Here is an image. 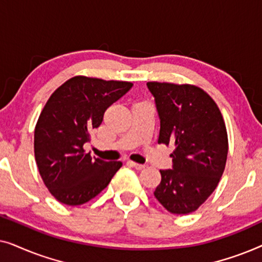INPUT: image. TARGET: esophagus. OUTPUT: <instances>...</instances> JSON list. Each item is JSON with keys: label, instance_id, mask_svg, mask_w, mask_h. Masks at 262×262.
Masks as SVG:
<instances>
[{"label": "esophagus", "instance_id": "1", "mask_svg": "<svg viewBox=\"0 0 262 262\" xmlns=\"http://www.w3.org/2000/svg\"><path fill=\"white\" fill-rule=\"evenodd\" d=\"M127 164H128V166H131V167L136 168V169H138V170H142V169H144V168H145L144 164H139V163L132 162V161H128Z\"/></svg>", "mask_w": 262, "mask_h": 262}]
</instances>
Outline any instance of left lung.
<instances>
[{"label": "left lung", "mask_w": 262, "mask_h": 262, "mask_svg": "<svg viewBox=\"0 0 262 262\" xmlns=\"http://www.w3.org/2000/svg\"><path fill=\"white\" fill-rule=\"evenodd\" d=\"M160 117L159 144H173V169L160 170L154 195L164 209L187 214L212 194L228 156L227 127L213 99L192 84L148 82Z\"/></svg>", "instance_id": "obj_1"}]
</instances>
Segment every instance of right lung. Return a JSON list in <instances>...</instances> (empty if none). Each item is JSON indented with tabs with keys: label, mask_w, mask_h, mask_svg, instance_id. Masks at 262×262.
<instances>
[{
	"label": "right lung",
	"mask_w": 262,
	"mask_h": 262,
	"mask_svg": "<svg viewBox=\"0 0 262 262\" xmlns=\"http://www.w3.org/2000/svg\"><path fill=\"white\" fill-rule=\"evenodd\" d=\"M131 82L75 76L56 89L34 130V156L50 193L77 206L95 198L123 166L120 161L92 159L84 143L102 123L108 107L126 94Z\"/></svg>",
	"instance_id": "obj_1"
}]
</instances>
